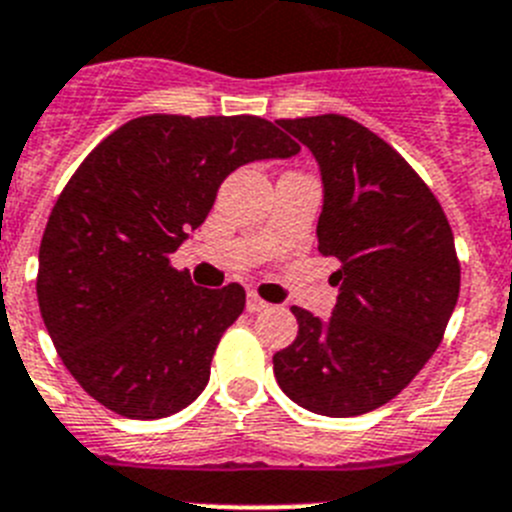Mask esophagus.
Here are the masks:
<instances>
[{
  "label": "esophagus",
  "mask_w": 512,
  "mask_h": 512,
  "mask_svg": "<svg viewBox=\"0 0 512 512\" xmlns=\"http://www.w3.org/2000/svg\"><path fill=\"white\" fill-rule=\"evenodd\" d=\"M270 304L265 299H260L257 293H247V311L250 314H260V311H268Z\"/></svg>",
  "instance_id": "esophagus-1"
}]
</instances>
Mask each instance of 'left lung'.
Wrapping results in <instances>:
<instances>
[{
	"label": "left lung",
	"mask_w": 512,
	"mask_h": 512,
	"mask_svg": "<svg viewBox=\"0 0 512 512\" xmlns=\"http://www.w3.org/2000/svg\"><path fill=\"white\" fill-rule=\"evenodd\" d=\"M324 180L317 237L340 260L335 314L291 306L299 335L273 355L275 379L304 410L355 417L394 399L441 345L461 265L441 203L410 162L353 118H283Z\"/></svg>",
	"instance_id": "1"
}]
</instances>
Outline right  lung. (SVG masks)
<instances>
[{"mask_svg":"<svg viewBox=\"0 0 512 512\" xmlns=\"http://www.w3.org/2000/svg\"><path fill=\"white\" fill-rule=\"evenodd\" d=\"M301 146L257 115H141L84 157L48 216L38 304L59 358L131 420L170 417L206 389L244 288L193 286L170 255L229 172Z\"/></svg>","mask_w":512,"mask_h":512,"instance_id":"right-lung-1","label":"right lung"}]
</instances>
